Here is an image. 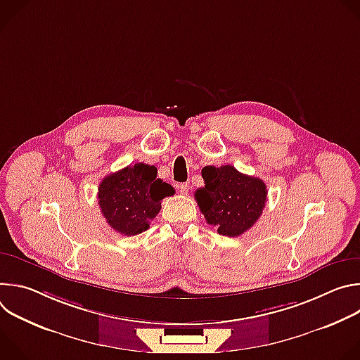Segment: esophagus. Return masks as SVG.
Instances as JSON below:
<instances>
[{"label":"esophagus","instance_id":"esophagus-1","mask_svg":"<svg viewBox=\"0 0 360 360\" xmlns=\"http://www.w3.org/2000/svg\"><path fill=\"white\" fill-rule=\"evenodd\" d=\"M178 189H179V192H181L182 195H186V193H188V189H189V185H188V184H179V185H178Z\"/></svg>","mask_w":360,"mask_h":360}]
</instances>
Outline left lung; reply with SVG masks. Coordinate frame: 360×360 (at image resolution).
<instances>
[{
  "label": "left lung",
  "mask_w": 360,
  "mask_h": 360,
  "mask_svg": "<svg viewBox=\"0 0 360 360\" xmlns=\"http://www.w3.org/2000/svg\"><path fill=\"white\" fill-rule=\"evenodd\" d=\"M202 178L205 186L195 191V199L218 233L239 236L259 219L268 198L262 179L240 174L232 165L205 167Z\"/></svg>",
  "instance_id": "1"
}]
</instances>
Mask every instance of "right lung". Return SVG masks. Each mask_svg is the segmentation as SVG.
<instances>
[{
	"label": "right lung",
	"instance_id": "right-lung-1",
	"mask_svg": "<svg viewBox=\"0 0 360 360\" xmlns=\"http://www.w3.org/2000/svg\"><path fill=\"white\" fill-rule=\"evenodd\" d=\"M157 174L153 165L139 162L101 181L99 208L115 232L134 236L146 231L160 214L161 200L175 193V189L157 178Z\"/></svg>",
	"mask_w": 360,
	"mask_h": 360
}]
</instances>
